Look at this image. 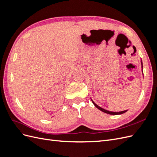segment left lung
<instances>
[{
    "mask_svg": "<svg viewBox=\"0 0 157 157\" xmlns=\"http://www.w3.org/2000/svg\"><path fill=\"white\" fill-rule=\"evenodd\" d=\"M141 71H142V74L144 75V73H143V62H142V60H141ZM91 100L93 103L94 105H95V107H97L98 109H99V110L101 111L103 113H105L107 114H109V115H122V114L126 113V111H128V110H125V111H120V112H113V111H107L106 110V109H103L101 107H99V105H98L96 103H95V102L92 100V98H91Z\"/></svg>",
    "mask_w": 157,
    "mask_h": 157,
    "instance_id": "8db88e82",
    "label": "left lung"
}]
</instances>
